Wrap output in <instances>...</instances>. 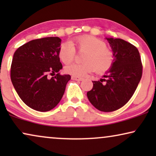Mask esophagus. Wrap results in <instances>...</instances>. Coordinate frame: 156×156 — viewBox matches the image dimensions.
I'll use <instances>...</instances> for the list:
<instances>
[{
	"instance_id": "obj_1",
	"label": "esophagus",
	"mask_w": 156,
	"mask_h": 156,
	"mask_svg": "<svg viewBox=\"0 0 156 156\" xmlns=\"http://www.w3.org/2000/svg\"><path fill=\"white\" fill-rule=\"evenodd\" d=\"M72 79L73 80H75V81H82V80H83V78L80 77V76H72Z\"/></svg>"
}]
</instances>
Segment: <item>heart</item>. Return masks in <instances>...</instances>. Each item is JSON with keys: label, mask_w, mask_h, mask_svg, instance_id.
Masks as SVG:
<instances>
[{"label": "heart", "mask_w": 156, "mask_h": 156, "mask_svg": "<svg viewBox=\"0 0 156 156\" xmlns=\"http://www.w3.org/2000/svg\"><path fill=\"white\" fill-rule=\"evenodd\" d=\"M79 52H86L82 64L74 63L65 67L67 73L74 76H83L96 71L98 74L107 72L114 62V54L112 49L106 47L103 40L91 35H83L70 42L61 44L58 56L65 65L71 63Z\"/></svg>", "instance_id": "b5f03b06"}]
</instances>
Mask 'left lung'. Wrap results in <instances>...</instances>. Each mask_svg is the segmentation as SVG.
I'll use <instances>...</instances> for the list:
<instances>
[{
	"mask_svg": "<svg viewBox=\"0 0 156 156\" xmlns=\"http://www.w3.org/2000/svg\"><path fill=\"white\" fill-rule=\"evenodd\" d=\"M114 54V62L104 79L93 81V88L87 92L91 104L104 112L122 107L133 95L143 73L138 49L122 39L106 38Z\"/></svg>",
	"mask_w": 156,
	"mask_h": 156,
	"instance_id": "8db88e82",
	"label": "left lung"
}]
</instances>
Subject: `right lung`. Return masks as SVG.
Instances as JSON below:
<instances>
[{
    "label": "right lung",
    "mask_w": 156,
    "mask_h": 156,
    "mask_svg": "<svg viewBox=\"0 0 156 156\" xmlns=\"http://www.w3.org/2000/svg\"><path fill=\"white\" fill-rule=\"evenodd\" d=\"M61 39L49 37L31 40L19 47L10 67V79L16 92L29 107L48 112L56 106L65 91L69 74L62 75L58 56ZM57 73L49 78L48 75Z\"/></svg>",
    "instance_id": "obj_1"
}]
</instances>
